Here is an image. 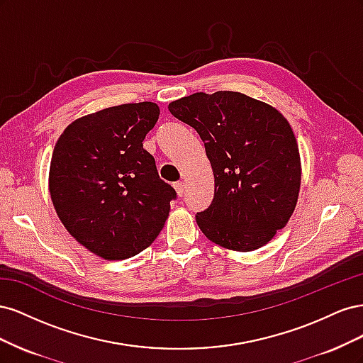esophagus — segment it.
<instances>
[{
  "label": "esophagus",
  "instance_id": "obj_1",
  "mask_svg": "<svg viewBox=\"0 0 363 363\" xmlns=\"http://www.w3.org/2000/svg\"><path fill=\"white\" fill-rule=\"evenodd\" d=\"M174 189H175V192H177L179 196H183V194H184V183L183 182H177V183L174 184Z\"/></svg>",
  "mask_w": 363,
  "mask_h": 363
}]
</instances>
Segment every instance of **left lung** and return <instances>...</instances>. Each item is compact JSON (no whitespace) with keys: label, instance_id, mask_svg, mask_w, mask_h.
Here are the masks:
<instances>
[{"label":"left lung","instance_id":"1","mask_svg":"<svg viewBox=\"0 0 363 363\" xmlns=\"http://www.w3.org/2000/svg\"><path fill=\"white\" fill-rule=\"evenodd\" d=\"M168 108L196 130L212 164V204L195 215L204 236L242 252L268 244L288 224L300 194V151L288 119L232 91L196 92Z\"/></svg>","mask_w":363,"mask_h":363}]
</instances>
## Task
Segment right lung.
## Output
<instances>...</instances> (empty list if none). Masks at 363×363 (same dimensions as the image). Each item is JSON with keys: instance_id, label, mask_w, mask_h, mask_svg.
<instances>
[{"instance_id": "1", "label": "right lung", "mask_w": 363, "mask_h": 363, "mask_svg": "<svg viewBox=\"0 0 363 363\" xmlns=\"http://www.w3.org/2000/svg\"><path fill=\"white\" fill-rule=\"evenodd\" d=\"M156 103L103 108L75 119L56 142L48 188L68 233L98 257L124 260L157 238L175 191L144 150Z\"/></svg>"}]
</instances>
